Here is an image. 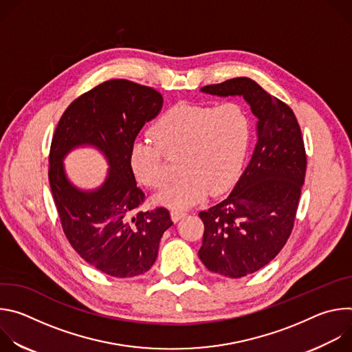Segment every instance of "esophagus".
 <instances>
[{
    "label": "esophagus",
    "mask_w": 352,
    "mask_h": 352,
    "mask_svg": "<svg viewBox=\"0 0 352 352\" xmlns=\"http://www.w3.org/2000/svg\"><path fill=\"white\" fill-rule=\"evenodd\" d=\"M185 214H186V213H185L184 210H178V209H173V210H171V219H173L174 223L179 221Z\"/></svg>",
    "instance_id": "34e87169"
}]
</instances>
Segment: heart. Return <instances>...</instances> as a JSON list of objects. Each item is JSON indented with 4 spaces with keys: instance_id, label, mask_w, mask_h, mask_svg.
Listing matches in <instances>:
<instances>
[{
    "instance_id": "b5f03b06",
    "label": "heart",
    "mask_w": 352,
    "mask_h": 352,
    "mask_svg": "<svg viewBox=\"0 0 352 352\" xmlns=\"http://www.w3.org/2000/svg\"><path fill=\"white\" fill-rule=\"evenodd\" d=\"M152 139H138L129 152L136 179L147 188H163L171 174L170 160L179 159L181 177L164 188L156 202L175 209L190 208L209 192L220 195L236 181L250 140V121L242 106L178 103L150 129Z\"/></svg>"
}]
</instances>
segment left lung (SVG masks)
<instances>
[{
	"label": "left lung",
	"mask_w": 352,
	"mask_h": 352,
	"mask_svg": "<svg viewBox=\"0 0 352 352\" xmlns=\"http://www.w3.org/2000/svg\"><path fill=\"white\" fill-rule=\"evenodd\" d=\"M202 91L243 96L258 117V139L245 171L223 202L199 213L205 224L199 258L213 273L239 278L272 262L289 238L307 153L298 120L255 80L234 78Z\"/></svg>",
	"instance_id": "obj_1"
}]
</instances>
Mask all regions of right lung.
I'll list each match as a JSON object with an SVG mask.
<instances>
[{"label": "right lung", "mask_w": 352, "mask_h": 352, "mask_svg": "<svg viewBox=\"0 0 352 352\" xmlns=\"http://www.w3.org/2000/svg\"><path fill=\"white\" fill-rule=\"evenodd\" d=\"M163 106L153 87L110 79L80 94L67 107L54 131L48 155V181L67 239L97 270L126 278L153 266L163 232L173 226L166 208L139 210L144 192L129 164L131 147L144 125ZM79 144H93L112 168L94 192L74 188L60 162Z\"/></svg>", "instance_id": "1"}]
</instances>
